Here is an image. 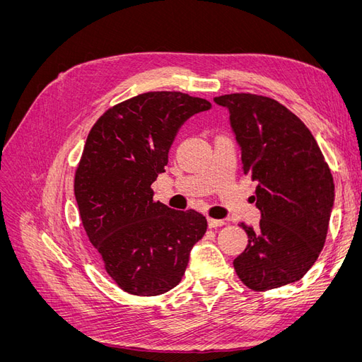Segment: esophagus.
I'll return each mask as SVG.
<instances>
[{
  "mask_svg": "<svg viewBox=\"0 0 362 362\" xmlns=\"http://www.w3.org/2000/svg\"><path fill=\"white\" fill-rule=\"evenodd\" d=\"M225 225V221H222V218H208V226L210 228H217V226H223Z\"/></svg>",
  "mask_w": 362,
  "mask_h": 362,
  "instance_id": "esophagus-1",
  "label": "esophagus"
}]
</instances>
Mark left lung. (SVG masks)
<instances>
[{"label": "left lung", "mask_w": 362, "mask_h": 362, "mask_svg": "<svg viewBox=\"0 0 362 362\" xmlns=\"http://www.w3.org/2000/svg\"><path fill=\"white\" fill-rule=\"evenodd\" d=\"M229 112L245 175L257 181V229L240 223L247 246L234 259L245 286L266 291L299 281L323 249L334 206V178L311 131L267 96L231 93Z\"/></svg>", "instance_id": "1"}]
</instances>
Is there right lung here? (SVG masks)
Instances as JSON below:
<instances>
[{"label":"right lung","instance_id":"right-lung-1","mask_svg":"<svg viewBox=\"0 0 362 362\" xmlns=\"http://www.w3.org/2000/svg\"><path fill=\"white\" fill-rule=\"evenodd\" d=\"M210 108L181 92L141 93L108 108L87 136L75 199L107 273L127 293L158 296L177 287L206 231L201 213L154 201L151 184L164 172L181 125Z\"/></svg>","mask_w":362,"mask_h":362}]
</instances>
